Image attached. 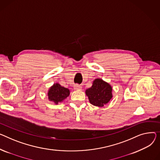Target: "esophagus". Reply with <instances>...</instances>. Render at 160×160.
I'll return each mask as SVG.
<instances>
[{
	"label": "esophagus",
	"mask_w": 160,
	"mask_h": 160,
	"mask_svg": "<svg viewBox=\"0 0 160 160\" xmlns=\"http://www.w3.org/2000/svg\"><path fill=\"white\" fill-rule=\"evenodd\" d=\"M74 90H81L82 89V86H79V85H74Z\"/></svg>",
	"instance_id": "obj_1"
}]
</instances>
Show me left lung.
Wrapping results in <instances>:
<instances>
[{
  "label": "left lung",
  "mask_w": 160,
  "mask_h": 160,
  "mask_svg": "<svg viewBox=\"0 0 160 160\" xmlns=\"http://www.w3.org/2000/svg\"><path fill=\"white\" fill-rule=\"evenodd\" d=\"M86 94L89 102L97 107H103L112 98V88L111 85L102 78H96L92 86L86 89Z\"/></svg>",
  "instance_id": "left-lung-1"
}]
</instances>
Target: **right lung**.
<instances>
[{"label":"right lung","instance_id":"add662e5","mask_svg":"<svg viewBox=\"0 0 160 160\" xmlns=\"http://www.w3.org/2000/svg\"><path fill=\"white\" fill-rule=\"evenodd\" d=\"M70 94L69 89L62 86L58 83H55L48 91V100L56 105L66 100Z\"/></svg>","mask_w":160,"mask_h":160}]
</instances>
